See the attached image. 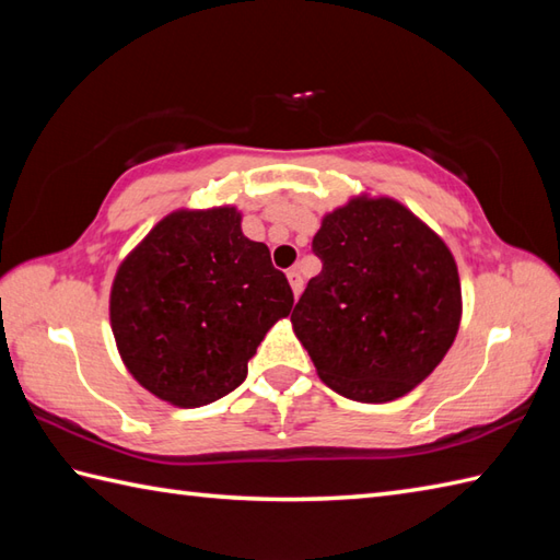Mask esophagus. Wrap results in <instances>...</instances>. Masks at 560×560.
I'll return each instance as SVG.
<instances>
[{
    "label": "esophagus",
    "instance_id": "obj_1",
    "mask_svg": "<svg viewBox=\"0 0 560 560\" xmlns=\"http://www.w3.org/2000/svg\"><path fill=\"white\" fill-rule=\"evenodd\" d=\"M287 277H289V283H291V291H293V295H295V299H299L301 291H303V277H301V271H299V269H289V271H287Z\"/></svg>",
    "mask_w": 560,
    "mask_h": 560
}]
</instances>
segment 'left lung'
Listing matches in <instances>:
<instances>
[{"label":"left lung","mask_w":560,"mask_h":560,"mask_svg":"<svg viewBox=\"0 0 560 560\" xmlns=\"http://www.w3.org/2000/svg\"><path fill=\"white\" fill-rule=\"evenodd\" d=\"M323 271L291 323L317 375L339 395L380 404L435 371L457 337L462 289L447 245L389 197H353L313 237Z\"/></svg>","instance_id":"left-lung-1"}]
</instances>
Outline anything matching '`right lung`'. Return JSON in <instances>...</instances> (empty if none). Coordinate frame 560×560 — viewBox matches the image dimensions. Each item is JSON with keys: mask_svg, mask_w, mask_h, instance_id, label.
<instances>
[{"mask_svg": "<svg viewBox=\"0 0 560 560\" xmlns=\"http://www.w3.org/2000/svg\"><path fill=\"white\" fill-rule=\"evenodd\" d=\"M293 307L269 247L233 207L173 211L115 273L110 325L127 371L175 407H205L247 377V361Z\"/></svg>", "mask_w": 560, "mask_h": 560, "instance_id": "right-lung-1", "label": "right lung"}]
</instances>
